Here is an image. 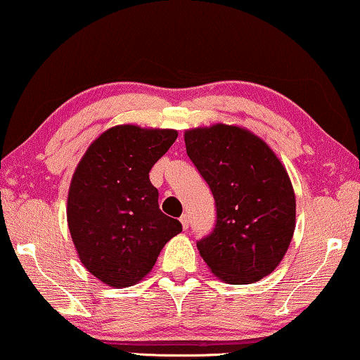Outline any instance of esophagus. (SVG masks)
Returning <instances> with one entry per match:
<instances>
[{
	"label": "esophagus",
	"instance_id": "1",
	"mask_svg": "<svg viewBox=\"0 0 360 360\" xmlns=\"http://www.w3.org/2000/svg\"><path fill=\"white\" fill-rule=\"evenodd\" d=\"M180 223H181V226H184V229H188V226H190V219H188V214H184L180 218Z\"/></svg>",
	"mask_w": 360,
	"mask_h": 360
}]
</instances>
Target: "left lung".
Masks as SVG:
<instances>
[{
    "label": "left lung",
    "instance_id": "obj_1",
    "mask_svg": "<svg viewBox=\"0 0 360 360\" xmlns=\"http://www.w3.org/2000/svg\"><path fill=\"white\" fill-rule=\"evenodd\" d=\"M186 154L216 203L211 234L196 243L226 283H252L282 262L295 231V193L274 150L252 132L214 124L185 132Z\"/></svg>",
    "mask_w": 360,
    "mask_h": 360
}]
</instances>
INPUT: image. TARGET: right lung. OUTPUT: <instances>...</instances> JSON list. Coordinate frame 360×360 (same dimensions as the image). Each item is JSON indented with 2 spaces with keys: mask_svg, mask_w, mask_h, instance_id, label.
<instances>
[{
  "mask_svg": "<svg viewBox=\"0 0 360 360\" xmlns=\"http://www.w3.org/2000/svg\"><path fill=\"white\" fill-rule=\"evenodd\" d=\"M179 132L115 126L88 147L72 176L67 221L88 272L110 287H131L181 231L159 208L149 172Z\"/></svg>",
  "mask_w": 360,
  "mask_h": 360,
  "instance_id": "add662e5",
  "label": "right lung"
}]
</instances>
